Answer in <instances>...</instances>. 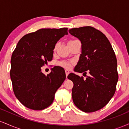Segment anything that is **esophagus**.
Listing matches in <instances>:
<instances>
[{
    "mask_svg": "<svg viewBox=\"0 0 129 129\" xmlns=\"http://www.w3.org/2000/svg\"><path fill=\"white\" fill-rule=\"evenodd\" d=\"M65 72H66V78H67L68 75H69V74L70 73V72L69 70H65Z\"/></svg>",
    "mask_w": 129,
    "mask_h": 129,
    "instance_id": "obj_1",
    "label": "esophagus"
}]
</instances>
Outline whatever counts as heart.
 <instances>
[{
    "label": "heart",
    "mask_w": 129,
    "mask_h": 129,
    "mask_svg": "<svg viewBox=\"0 0 129 129\" xmlns=\"http://www.w3.org/2000/svg\"><path fill=\"white\" fill-rule=\"evenodd\" d=\"M59 65L60 66L63 67H65V68H70L71 67V65H72V63L71 62H68V61H62V62H60L59 63Z\"/></svg>",
    "instance_id": "obj_1"
}]
</instances>
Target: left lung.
<instances>
[{"label":"left lung","instance_id":"left-lung-1","mask_svg":"<svg viewBox=\"0 0 129 129\" xmlns=\"http://www.w3.org/2000/svg\"><path fill=\"white\" fill-rule=\"evenodd\" d=\"M82 44V53L75 72L89 73L86 79L73 73L68 76L73 81L72 98L75 106L87 113L100 110L110 101L116 91L118 80L117 60L105 35L92 26L69 29Z\"/></svg>","mask_w":129,"mask_h":129}]
</instances>
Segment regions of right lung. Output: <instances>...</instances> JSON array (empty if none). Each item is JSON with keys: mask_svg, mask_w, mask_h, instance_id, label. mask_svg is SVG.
<instances>
[{"mask_svg": "<svg viewBox=\"0 0 129 129\" xmlns=\"http://www.w3.org/2000/svg\"><path fill=\"white\" fill-rule=\"evenodd\" d=\"M67 28H42L23 36L11 59L10 78L17 100L26 107L44 110L52 104L54 94L66 78L61 67H54L45 76L41 69L53 59V50Z\"/></svg>", "mask_w": 129, "mask_h": 129, "instance_id": "obj_1", "label": "right lung"}]
</instances>
